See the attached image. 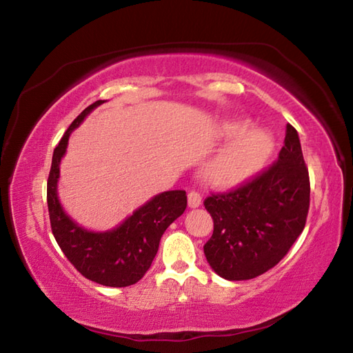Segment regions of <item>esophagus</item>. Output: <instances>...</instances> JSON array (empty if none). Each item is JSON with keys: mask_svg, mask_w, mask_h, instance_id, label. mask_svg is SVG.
I'll return each mask as SVG.
<instances>
[{"mask_svg": "<svg viewBox=\"0 0 353 353\" xmlns=\"http://www.w3.org/2000/svg\"><path fill=\"white\" fill-rule=\"evenodd\" d=\"M188 205L190 208H199L201 205V196L196 190H191L188 192Z\"/></svg>", "mask_w": 353, "mask_h": 353, "instance_id": "34e87169", "label": "esophagus"}]
</instances>
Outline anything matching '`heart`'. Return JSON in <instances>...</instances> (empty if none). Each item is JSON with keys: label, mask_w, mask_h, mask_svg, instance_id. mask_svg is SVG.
Listing matches in <instances>:
<instances>
[{"label": "heart", "mask_w": 353, "mask_h": 353, "mask_svg": "<svg viewBox=\"0 0 353 353\" xmlns=\"http://www.w3.org/2000/svg\"><path fill=\"white\" fill-rule=\"evenodd\" d=\"M244 118L226 119L220 134L230 141L206 163V174L219 185H235L254 174L273 152V137L264 129H249Z\"/></svg>", "instance_id": "b5f03b06"}]
</instances>
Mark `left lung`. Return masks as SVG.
Instances as JSON below:
<instances>
[{
	"instance_id": "left-lung-1",
	"label": "left lung",
	"mask_w": 353,
	"mask_h": 353,
	"mask_svg": "<svg viewBox=\"0 0 353 353\" xmlns=\"http://www.w3.org/2000/svg\"><path fill=\"white\" fill-rule=\"evenodd\" d=\"M310 190L297 130L287 124L276 162L238 188L205 199L214 234L203 250L214 272L247 281L273 268L302 234Z\"/></svg>"
}]
</instances>
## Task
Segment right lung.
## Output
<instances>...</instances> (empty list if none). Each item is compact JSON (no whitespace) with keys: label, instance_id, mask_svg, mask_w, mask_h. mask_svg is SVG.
I'll return each mask as SVG.
<instances>
[{"label":"right lung","instance_id":"1","mask_svg":"<svg viewBox=\"0 0 353 353\" xmlns=\"http://www.w3.org/2000/svg\"><path fill=\"white\" fill-rule=\"evenodd\" d=\"M99 100L74 119L52 153L47 183V203L51 230L65 256L81 276L106 287H129L137 283L152 265L159 241L170 224L186 209V192L165 191L137 209L118 228L108 232L86 230L65 214L57 197V181L70 134L89 112L103 104Z\"/></svg>","mask_w":353,"mask_h":353}]
</instances>
